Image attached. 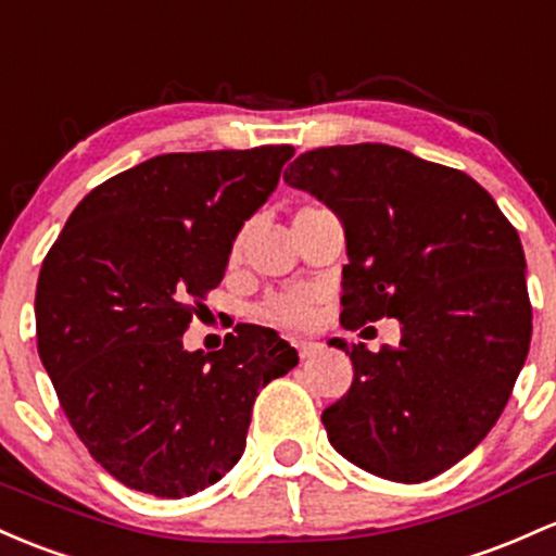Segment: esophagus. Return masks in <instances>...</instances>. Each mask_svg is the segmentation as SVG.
I'll return each instance as SVG.
<instances>
[{
  "mask_svg": "<svg viewBox=\"0 0 556 556\" xmlns=\"http://www.w3.org/2000/svg\"><path fill=\"white\" fill-rule=\"evenodd\" d=\"M292 345L298 348V353H301V358H311L314 353H319V343H314V340H292Z\"/></svg>",
  "mask_w": 556,
  "mask_h": 556,
  "instance_id": "1",
  "label": "esophagus"
}]
</instances>
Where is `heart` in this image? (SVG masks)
Returning <instances> with one entry per match:
<instances>
[{"label": "heart", "mask_w": 556, "mask_h": 556, "mask_svg": "<svg viewBox=\"0 0 556 556\" xmlns=\"http://www.w3.org/2000/svg\"><path fill=\"white\" fill-rule=\"evenodd\" d=\"M314 208H301L295 216L301 213H308ZM242 245H245V229H240L231 240V258L242 253ZM258 319L268 321V325L277 327H306L311 319H314V298L306 295V292H277V295H268L258 303L255 308Z\"/></svg>", "instance_id": "obj_1"}]
</instances>
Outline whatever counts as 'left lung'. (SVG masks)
I'll return each instance as SVG.
<instances>
[{"instance_id":"left-lung-1","label":"left lung","mask_w":556,"mask_h":556,"mask_svg":"<svg viewBox=\"0 0 556 556\" xmlns=\"http://www.w3.org/2000/svg\"><path fill=\"white\" fill-rule=\"evenodd\" d=\"M345 227L340 325L401 321V345L371 353L329 340L351 390L321 412L348 462L399 483L446 472L502 417L526 364L533 308L526 253L472 176L390 144L303 152L285 170Z\"/></svg>"}]
</instances>
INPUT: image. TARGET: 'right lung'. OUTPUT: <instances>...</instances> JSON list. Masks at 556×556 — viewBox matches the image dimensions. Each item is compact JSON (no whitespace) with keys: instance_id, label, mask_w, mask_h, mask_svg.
I'll return each instance as SVG.
<instances>
[{"instance_id":"add662e5","label":"right lung","mask_w":556,"mask_h":556,"mask_svg":"<svg viewBox=\"0 0 556 556\" xmlns=\"http://www.w3.org/2000/svg\"><path fill=\"white\" fill-rule=\"evenodd\" d=\"M292 155L264 144L150 157L91 189L41 264V364L91 459L134 491L181 498L216 483L245 451L258 390L298 364L255 325H237L222 351L181 345Z\"/></svg>"}]
</instances>
